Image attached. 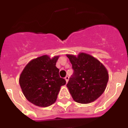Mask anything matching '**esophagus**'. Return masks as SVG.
<instances>
[{
	"label": "esophagus",
	"mask_w": 128,
	"mask_h": 128,
	"mask_svg": "<svg viewBox=\"0 0 128 128\" xmlns=\"http://www.w3.org/2000/svg\"><path fill=\"white\" fill-rule=\"evenodd\" d=\"M65 81H66V82H67L68 81V80H69V78H68V76H66V77H65Z\"/></svg>",
	"instance_id": "esophagus-1"
}]
</instances>
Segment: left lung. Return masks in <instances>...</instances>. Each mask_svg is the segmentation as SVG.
I'll list each match as a JSON object with an SVG mask.
<instances>
[{
  "label": "left lung",
  "mask_w": 128,
  "mask_h": 128,
  "mask_svg": "<svg viewBox=\"0 0 128 128\" xmlns=\"http://www.w3.org/2000/svg\"><path fill=\"white\" fill-rule=\"evenodd\" d=\"M74 70L66 86L76 102L88 104L103 94L109 76L107 69L98 59L81 52L78 56L66 54Z\"/></svg>",
  "instance_id": "left-lung-1"
}]
</instances>
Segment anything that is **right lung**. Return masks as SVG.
Segmentation results:
<instances>
[{"instance_id": "obj_1", "label": "right lung", "mask_w": 128, "mask_h": 128, "mask_svg": "<svg viewBox=\"0 0 128 128\" xmlns=\"http://www.w3.org/2000/svg\"><path fill=\"white\" fill-rule=\"evenodd\" d=\"M58 58L40 56L30 61L22 70L19 83L26 99L33 104L47 107L54 104L61 86L66 84L56 66Z\"/></svg>"}]
</instances>
